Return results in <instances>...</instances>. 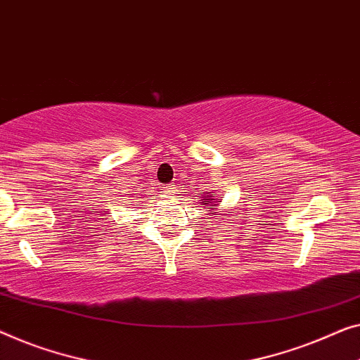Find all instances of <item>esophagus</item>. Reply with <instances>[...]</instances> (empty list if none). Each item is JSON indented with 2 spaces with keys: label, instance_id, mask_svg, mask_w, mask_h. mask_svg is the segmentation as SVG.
Returning <instances> with one entry per match:
<instances>
[{
  "label": "esophagus",
  "instance_id": "esophagus-1",
  "mask_svg": "<svg viewBox=\"0 0 360 360\" xmlns=\"http://www.w3.org/2000/svg\"><path fill=\"white\" fill-rule=\"evenodd\" d=\"M165 193H167V195H172V193H175V185L165 186Z\"/></svg>",
  "mask_w": 360,
  "mask_h": 360
}]
</instances>
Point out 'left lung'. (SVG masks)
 I'll list each match as a JSON object with an SVG mask.
<instances>
[{
	"mask_svg": "<svg viewBox=\"0 0 360 360\" xmlns=\"http://www.w3.org/2000/svg\"><path fill=\"white\" fill-rule=\"evenodd\" d=\"M219 205H221V200H217L216 196H212L211 191L210 193H201L200 206L201 207H206L207 206V211H210L211 216L221 219V216H226V214H221V211L214 212V210H212V207H211V206H219Z\"/></svg>",
	"mask_w": 360,
	"mask_h": 360,
	"instance_id": "1",
	"label": "left lung"
}]
</instances>
